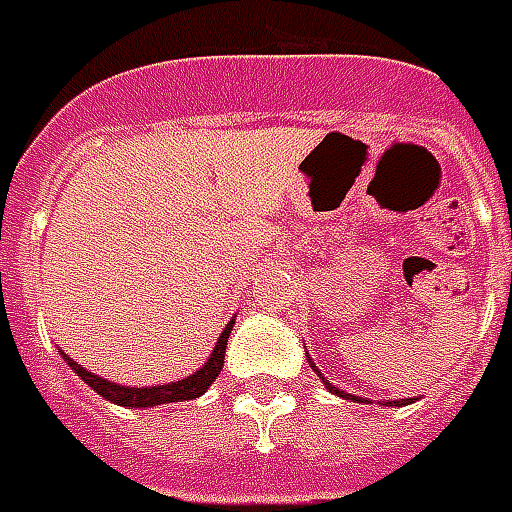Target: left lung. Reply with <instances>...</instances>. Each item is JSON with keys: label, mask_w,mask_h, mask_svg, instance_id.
<instances>
[{"label": "left lung", "mask_w": 512, "mask_h": 512, "mask_svg": "<svg viewBox=\"0 0 512 512\" xmlns=\"http://www.w3.org/2000/svg\"><path fill=\"white\" fill-rule=\"evenodd\" d=\"M309 361H312V358H309ZM314 372H317V369H314ZM317 374H320V372H317ZM320 377H323V374H320ZM323 382H325V388H328V391L339 393V396H344V399H350V393H344V391H339V388H333L331 382L325 380V377H323ZM352 399H355V401H361V396H352ZM407 401H412V399H401V401H385V404H388V407H401V404H407Z\"/></svg>", "instance_id": "obj_1"}]
</instances>
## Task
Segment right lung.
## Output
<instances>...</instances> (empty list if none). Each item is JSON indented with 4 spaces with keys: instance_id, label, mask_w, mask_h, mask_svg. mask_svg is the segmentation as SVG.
I'll return each mask as SVG.
<instances>
[{
    "instance_id": "add662e5",
    "label": "right lung",
    "mask_w": 512,
    "mask_h": 512,
    "mask_svg": "<svg viewBox=\"0 0 512 512\" xmlns=\"http://www.w3.org/2000/svg\"><path fill=\"white\" fill-rule=\"evenodd\" d=\"M233 331V320L225 325V331L217 339V347L211 352V358H208L203 366H200L198 372L189 374L184 380L179 382H168V385H154V388H130V385H116L111 380H102L89 369H83L81 363H75L73 358H67L62 350L64 361L73 366V372L81 377L89 388H94V393H100L102 399H108L111 404H119V407H157V404H170V401H189V399H198L203 393L208 391V385L217 380L219 372H222V366H225V347H227V336Z\"/></svg>"
}]
</instances>
